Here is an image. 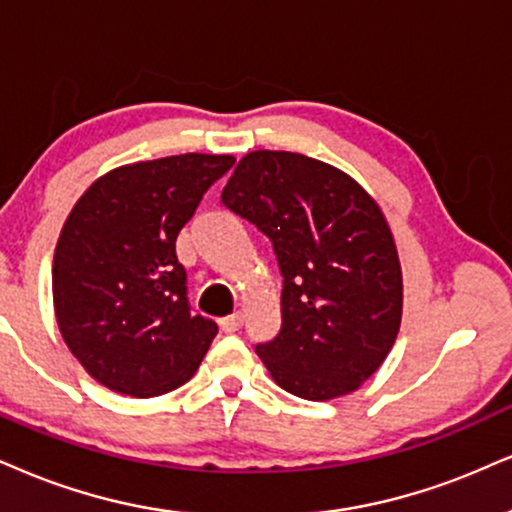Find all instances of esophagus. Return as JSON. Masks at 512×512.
<instances>
[{
	"label": "esophagus",
	"instance_id": "1",
	"mask_svg": "<svg viewBox=\"0 0 512 512\" xmlns=\"http://www.w3.org/2000/svg\"><path fill=\"white\" fill-rule=\"evenodd\" d=\"M242 323H244V315L242 313H232V315H227V318L220 320V330L232 334V332H237L239 327H242Z\"/></svg>",
	"mask_w": 512,
	"mask_h": 512
}]
</instances>
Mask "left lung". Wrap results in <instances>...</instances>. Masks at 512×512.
I'll list each match as a JSON object with an SVG mask.
<instances>
[{
  "instance_id": "8db88e82",
  "label": "left lung",
  "mask_w": 512,
  "mask_h": 512,
  "mask_svg": "<svg viewBox=\"0 0 512 512\" xmlns=\"http://www.w3.org/2000/svg\"><path fill=\"white\" fill-rule=\"evenodd\" d=\"M220 201L273 242L282 327L256 346L273 380L308 401L356 391L401 327V263L375 199L330 163L263 149L237 163Z\"/></svg>"
}]
</instances>
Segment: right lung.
Masks as SVG:
<instances>
[{"instance_id": "add662e5", "label": "right lung", "mask_w": 512, "mask_h": 512, "mask_svg": "<svg viewBox=\"0 0 512 512\" xmlns=\"http://www.w3.org/2000/svg\"><path fill=\"white\" fill-rule=\"evenodd\" d=\"M235 159L180 154L106 173L56 242L52 292L61 337L82 368L125 396L192 380L218 325L189 313L175 239Z\"/></svg>"}]
</instances>
